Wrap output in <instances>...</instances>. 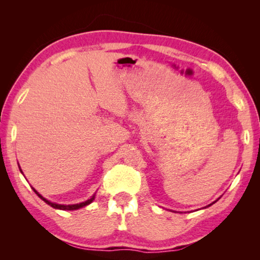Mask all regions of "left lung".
<instances>
[{"label": "left lung", "instance_id": "obj_1", "mask_svg": "<svg viewBox=\"0 0 260 260\" xmlns=\"http://www.w3.org/2000/svg\"><path fill=\"white\" fill-rule=\"evenodd\" d=\"M215 202H217V201H215ZM213 203H214V202H213ZM213 203H212V204H213ZM210 205H211V204H210ZM210 205H208V206H210Z\"/></svg>", "mask_w": 260, "mask_h": 260}]
</instances>
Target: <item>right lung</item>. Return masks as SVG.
Returning a JSON list of instances; mask_svg holds the SVG:
<instances>
[{
  "mask_svg": "<svg viewBox=\"0 0 260 260\" xmlns=\"http://www.w3.org/2000/svg\"><path fill=\"white\" fill-rule=\"evenodd\" d=\"M20 172H21V170H20ZM23 173V172H21ZM33 190L35 191V193H37V195L40 197V199L42 200V201H45L46 203L48 204V205H50L51 208H54V209H58V210H68V211H73V210H78V209H80V208H83V206H86V205H88V204H90L91 202H93L94 200H95V193L93 196L90 197L89 200H87V201H85V202H82V203H79V204H71V205H64V204H57V203H52V202H50V201H48V200H46L45 197L43 196H41L40 193H39L37 190H35V189L33 188Z\"/></svg>",
  "mask_w": 260,
  "mask_h": 260,
  "instance_id": "1",
  "label": "right lung"
}]
</instances>
